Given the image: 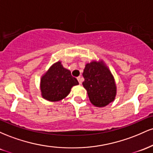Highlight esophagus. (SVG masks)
Wrapping results in <instances>:
<instances>
[{
    "instance_id": "34e87169",
    "label": "esophagus",
    "mask_w": 153,
    "mask_h": 153,
    "mask_svg": "<svg viewBox=\"0 0 153 153\" xmlns=\"http://www.w3.org/2000/svg\"><path fill=\"white\" fill-rule=\"evenodd\" d=\"M78 80L79 83L81 84L82 82V80H83V78H82L81 76H79V77H78Z\"/></svg>"
}]
</instances>
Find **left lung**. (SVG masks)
<instances>
[{"mask_svg":"<svg viewBox=\"0 0 153 153\" xmlns=\"http://www.w3.org/2000/svg\"><path fill=\"white\" fill-rule=\"evenodd\" d=\"M82 76L85 79L82 85L93 105L104 107L114 101L117 95L114 78L103 60L87 63Z\"/></svg>","mask_w":153,"mask_h":153,"instance_id":"8db88e82","label":"left lung"}]
</instances>
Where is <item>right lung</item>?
Masks as SVG:
<instances>
[{
	"label": "right lung",
	"mask_w": 153,
	"mask_h": 153,
	"mask_svg": "<svg viewBox=\"0 0 153 153\" xmlns=\"http://www.w3.org/2000/svg\"><path fill=\"white\" fill-rule=\"evenodd\" d=\"M77 79L69 70L62 66L60 61L54 63L40 80V90L43 99L56 102L67 97L74 85H78Z\"/></svg>",
	"instance_id": "add662e5"
}]
</instances>
